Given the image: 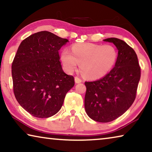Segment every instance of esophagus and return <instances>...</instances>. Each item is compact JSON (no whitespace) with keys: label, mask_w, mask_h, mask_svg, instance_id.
<instances>
[{"label":"esophagus","mask_w":152,"mask_h":152,"mask_svg":"<svg viewBox=\"0 0 152 152\" xmlns=\"http://www.w3.org/2000/svg\"><path fill=\"white\" fill-rule=\"evenodd\" d=\"M74 79H75V83H80L82 82L81 79L80 78H78V77H77V76H76L75 78H74Z\"/></svg>","instance_id":"1"}]
</instances>
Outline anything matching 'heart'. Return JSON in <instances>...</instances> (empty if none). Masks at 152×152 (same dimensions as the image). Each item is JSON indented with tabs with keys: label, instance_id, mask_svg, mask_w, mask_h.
Wrapping results in <instances>:
<instances>
[{
	"label": "heart",
	"instance_id": "heart-1",
	"mask_svg": "<svg viewBox=\"0 0 152 152\" xmlns=\"http://www.w3.org/2000/svg\"><path fill=\"white\" fill-rule=\"evenodd\" d=\"M71 51L64 49L61 52L65 70L72 73L80 64L81 72L88 78H99L105 75L117 61V50L110 45L78 43L72 46Z\"/></svg>",
	"mask_w": 152,
	"mask_h": 152
}]
</instances>
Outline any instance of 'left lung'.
Instances as JSON below:
<instances>
[{"label": "left lung", "instance_id": "8db88e82", "mask_svg": "<svg viewBox=\"0 0 152 152\" xmlns=\"http://www.w3.org/2000/svg\"><path fill=\"white\" fill-rule=\"evenodd\" d=\"M118 50L115 66L99 80L85 82V107L91 119L109 122L122 115L135 99L141 77L136 53L123 40L110 38Z\"/></svg>", "mask_w": 152, "mask_h": 152}]
</instances>
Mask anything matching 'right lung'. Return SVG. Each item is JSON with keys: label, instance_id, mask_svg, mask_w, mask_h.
Masks as SVG:
<instances>
[{"label": "right lung", "instance_id": "1", "mask_svg": "<svg viewBox=\"0 0 152 152\" xmlns=\"http://www.w3.org/2000/svg\"><path fill=\"white\" fill-rule=\"evenodd\" d=\"M68 40L48 31L33 34L21 42L12 63L13 93L24 110L37 118L59 112L74 78L62 69L59 50Z\"/></svg>", "mask_w": 152, "mask_h": 152}]
</instances>
